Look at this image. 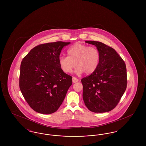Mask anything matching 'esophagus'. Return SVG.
Returning a JSON list of instances; mask_svg holds the SVG:
<instances>
[{"label":"esophagus","instance_id":"esophagus-1","mask_svg":"<svg viewBox=\"0 0 146 146\" xmlns=\"http://www.w3.org/2000/svg\"><path fill=\"white\" fill-rule=\"evenodd\" d=\"M78 79L76 78V77H73L72 78V81H73V83H76V82H78Z\"/></svg>","mask_w":146,"mask_h":146}]
</instances>
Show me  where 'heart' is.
<instances>
[{"label":"heart","instance_id":"b5f03b06","mask_svg":"<svg viewBox=\"0 0 146 146\" xmlns=\"http://www.w3.org/2000/svg\"><path fill=\"white\" fill-rule=\"evenodd\" d=\"M68 56L59 58V64L66 73H70L75 65V72L79 75L84 72L91 74L97 69L100 54L97 48L77 42L67 50Z\"/></svg>","mask_w":146,"mask_h":146}]
</instances>
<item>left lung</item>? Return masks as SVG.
<instances>
[{
  "label": "left lung",
  "mask_w": 146,
  "mask_h": 146,
  "mask_svg": "<svg viewBox=\"0 0 146 146\" xmlns=\"http://www.w3.org/2000/svg\"><path fill=\"white\" fill-rule=\"evenodd\" d=\"M85 42L97 47L100 58L95 71L81 80L84 104L92 112L111 111L117 106L127 87L126 64L111 46L101 42Z\"/></svg>",
  "instance_id": "8db88e82"
}]
</instances>
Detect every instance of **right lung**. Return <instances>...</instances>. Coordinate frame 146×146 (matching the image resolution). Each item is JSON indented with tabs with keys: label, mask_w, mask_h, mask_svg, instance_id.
<instances>
[{
	"label": "right lung",
	"mask_w": 146,
	"mask_h": 146,
	"mask_svg": "<svg viewBox=\"0 0 146 146\" xmlns=\"http://www.w3.org/2000/svg\"><path fill=\"white\" fill-rule=\"evenodd\" d=\"M70 42H56L35 46L22 60L19 86L23 96L35 111L55 112L72 84V77L59 64L61 51Z\"/></svg>",
	"instance_id": "right-lung-1"
}]
</instances>
